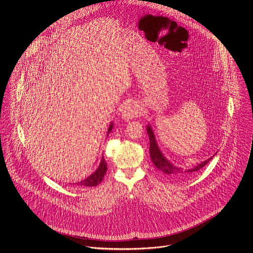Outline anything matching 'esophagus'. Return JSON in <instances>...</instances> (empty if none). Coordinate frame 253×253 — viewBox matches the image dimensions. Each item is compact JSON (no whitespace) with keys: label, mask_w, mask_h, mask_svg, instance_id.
Instances as JSON below:
<instances>
[{"label":"esophagus","mask_w":253,"mask_h":253,"mask_svg":"<svg viewBox=\"0 0 253 253\" xmlns=\"http://www.w3.org/2000/svg\"><path fill=\"white\" fill-rule=\"evenodd\" d=\"M141 114L140 108L135 103H129L126 105L124 111L122 112V118L125 120H131L133 118L138 117Z\"/></svg>","instance_id":"obj_1"}]
</instances>
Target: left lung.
<instances>
[{"label": "left lung", "mask_w": 253, "mask_h": 253, "mask_svg": "<svg viewBox=\"0 0 253 253\" xmlns=\"http://www.w3.org/2000/svg\"><path fill=\"white\" fill-rule=\"evenodd\" d=\"M147 133L149 135V140H150V157L151 160L153 162V164L155 165V167L167 178L169 179H184L185 177H188V175L200 170L202 167H204L211 159L212 157H210L209 159L201 162L200 164H198L197 166H195L192 169H183V168H180V167H176L174 166L170 161H168L163 154L161 153L155 137H154V133L151 129L150 126H147Z\"/></svg>", "instance_id": "obj_1"}]
</instances>
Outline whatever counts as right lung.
I'll list each match as a JSON object with an SVG mask.
<instances>
[{
    "label": "right lung",
    "mask_w": 253,
    "mask_h": 253,
    "mask_svg": "<svg viewBox=\"0 0 253 253\" xmlns=\"http://www.w3.org/2000/svg\"><path fill=\"white\" fill-rule=\"evenodd\" d=\"M112 127H113V123L110 125L109 129H108V133H110V131L112 130ZM106 171H107V163H106L104 157H102L101 163H100L98 169H97L94 173H92L89 177H87L86 179L82 180V181H80V182H77L76 184H77L78 186H86V187H87V186H88V187L96 186V185H98L99 183H101V181H102L103 178H104V175H105Z\"/></svg>",
    "instance_id": "obj_1"
}]
</instances>
